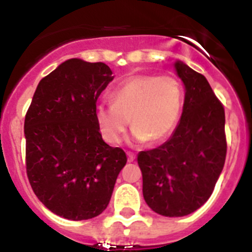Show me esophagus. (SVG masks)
<instances>
[{"instance_id": "1", "label": "esophagus", "mask_w": 252, "mask_h": 252, "mask_svg": "<svg viewBox=\"0 0 252 252\" xmlns=\"http://www.w3.org/2000/svg\"><path fill=\"white\" fill-rule=\"evenodd\" d=\"M127 160H128V162H132L133 160H135V154L127 151Z\"/></svg>"}]
</instances>
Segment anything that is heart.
Segmentation results:
<instances>
[{
	"label": "heart",
	"mask_w": 252,
	"mask_h": 252,
	"mask_svg": "<svg viewBox=\"0 0 252 252\" xmlns=\"http://www.w3.org/2000/svg\"><path fill=\"white\" fill-rule=\"evenodd\" d=\"M112 104H99L94 119L102 137L111 145L122 141L128 124L133 139L151 144L165 140L179 120L183 91L173 75L154 73L130 77L111 94Z\"/></svg>",
	"instance_id": "b5f03b06"
}]
</instances>
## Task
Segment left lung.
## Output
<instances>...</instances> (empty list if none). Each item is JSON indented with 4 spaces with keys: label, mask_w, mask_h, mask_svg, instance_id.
<instances>
[{
    "label": "left lung",
    "mask_w": 252,
    "mask_h": 252,
    "mask_svg": "<svg viewBox=\"0 0 252 252\" xmlns=\"http://www.w3.org/2000/svg\"><path fill=\"white\" fill-rule=\"evenodd\" d=\"M175 69L186 86L179 125L165 144L137 155L144 199L165 217L187 216L208 201L227 153L223 104L203 74L182 62Z\"/></svg>",
    "instance_id": "left-lung-1"
}]
</instances>
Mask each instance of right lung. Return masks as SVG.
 I'll return each mask as SVG.
<instances>
[{"label":"right lung","instance_id":"1","mask_svg":"<svg viewBox=\"0 0 252 252\" xmlns=\"http://www.w3.org/2000/svg\"><path fill=\"white\" fill-rule=\"evenodd\" d=\"M113 79L104 63L69 59L44 77L25 116L26 174L39 201L60 217L101 215L127 158L107 145L95 103Z\"/></svg>","mask_w":252,"mask_h":252}]
</instances>
